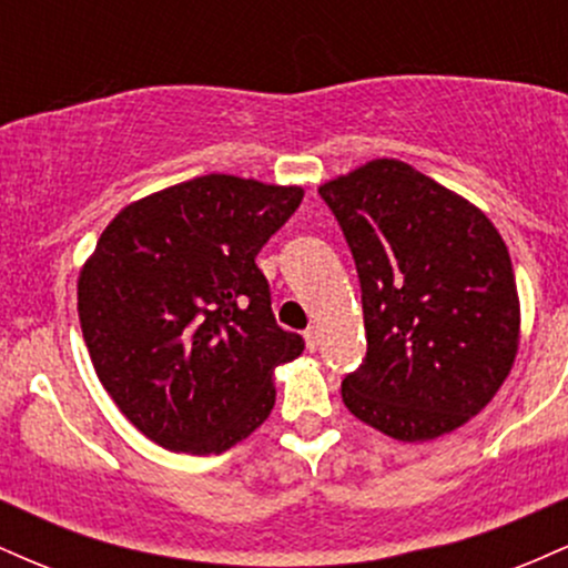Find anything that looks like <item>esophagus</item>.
<instances>
[{"label": "esophagus", "instance_id": "obj_1", "mask_svg": "<svg viewBox=\"0 0 568 568\" xmlns=\"http://www.w3.org/2000/svg\"><path fill=\"white\" fill-rule=\"evenodd\" d=\"M304 342H306V349H310V352L317 349V344H321V334H317L315 325L304 331Z\"/></svg>", "mask_w": 568, "mask_h": 568}]
</instances>
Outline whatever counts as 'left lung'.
<instances>
[{
	"mask_svg": "<svg viewBox=\"0 0 568 568\" xmlns=\"http://www.w3.org/2000/svg\"><path fill=\"white\" fill-rule=\"evenodd\" d=\"M363 293L366 357L342 400L397 440H433L497 395L518 352L510 253L478 207L400 160L321 189Z\"/></svg>",
	"mask_w": 568,
	"mask_h": 568,
	"instance_id": "left-lung-1",
	"label": "left lung"
}]
</instances>
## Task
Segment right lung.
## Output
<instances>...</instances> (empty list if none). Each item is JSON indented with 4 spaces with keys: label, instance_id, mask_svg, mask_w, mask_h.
Wrapping results in <instances>:
<instances>
[{
    "label": "right lung",
    "instance_id": "add662e5",
    "mask_svg": "<svg viewBox=\"0 0 568 568\" xmlns=\"http://www.w3.org/2000/svg\"><path fill=\"white\" fill-rule=\"evenodd\" d=\"M302 197L200 175L116 213L82 266L77 310L98 379L168 452H226L275 406L272 371L304 338L277 325L256 256Z\"/></svg>",
    "mask_w": 568,
    "mask_h": 568
}]
</instances>
